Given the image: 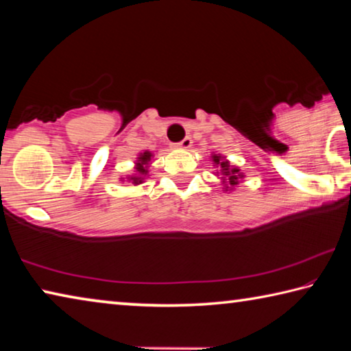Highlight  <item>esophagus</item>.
I'll list each match as a JSON object with an SVG mask.
<instances>
[{"mask_svg":"<svg viewBox=\"0 0 351 351\" xmlns=\"http://www.w3.org/2000/svg\"><path fill=\"white\" fill-rule=\"evenodd\" d=\"M190 145H192V138H189V136L176 144V147H180V148H190Z\"/></svg>","mask_w":351,"mask_h":351,"instance_id":"34e87169","label":"esophagus"}]
</instances>
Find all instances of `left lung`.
Returning a JSON list of instances; mask_svg holds the SVG:
<instances>
[{"label": "left lung", "instance_id": "obj_1", "mask_svg": "<svg viewBox=\"0 0 351 351\" xmlns=\"http://www.w3.org/2000/svg\"><path fill=\"white\" fill-rule=\"evenodd\" d=\"M213 162H215L217 165H219V167L223 169V175L228 176V182L230 184V186H237L239 184V180L240 178H243V175H240V170L237 167H230L228 161H219L221 159V156H217V154H213ZM229 189V187H228ZM226 189V190H228Z\"/></svg>", "mask_w": 351, "mask_h": 351}]
</instances>
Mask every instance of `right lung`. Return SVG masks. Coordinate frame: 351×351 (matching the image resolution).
<instances>
[{
	"instance_id": "right-lung-1",
	"label": "right lung",
	"mask_w": 351,
	"mask_h": 351,
	"mask_svg": "<svg viewBox=\"0 0 351 351\" xmlns=\"http://www.w3.org/2000/svg\"><path fill=\"white\" fill-rule=\"evenodd\" d=\"M150 158H152V153L150 152L142 153L141 156L138 158V162H136V171H138L139 175L132 178L133 184H141L142 180H144V178H142V176H145L148 173L147 169H148V161H150Z\"/></svg>"
}]
</instances>
